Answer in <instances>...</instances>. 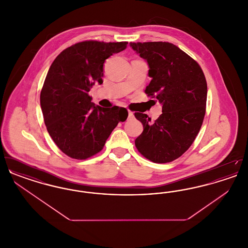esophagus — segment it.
I'll return each instance as SVG.
<instances>
[{
  "mask_svg": "<svg viewBox=\"0 0 248 248\" xmlns=\"http://www.w3.org/2000/svg\"><path fill=\"white\" fill-rule=\"evenodd\" d=\"M133 118H134V112L131 111V110H128V119Z\"/></svg>",
  "mask_w": 248,
  "mask_h": 248,
  "instance_id": "esophagus-1",
  "label": "esophagus"
}]
</instances>
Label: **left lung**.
Returning a JSON list of instances; mask_svg holds the SVG:
<instances>
[{"instance_id": "1", "label": "left lung", "mask_w": 248, "mask_h": 248, "mask_svg": "<svg viewBox=\"0 0 248 248\" xmlns=\"http://www.w3.org/2000/svg\"><path fill=\"white\" fill-rule=\"evenodd\" d=\"M147 60L152 77L145 93L156 97L163 113L152 122L135 112L144 130L136 147L156 164L170 163L184 154L196 139L205 114L207 83L200 65L175 45L166 42L130 43Z\"/></svg>"}]
</instances>
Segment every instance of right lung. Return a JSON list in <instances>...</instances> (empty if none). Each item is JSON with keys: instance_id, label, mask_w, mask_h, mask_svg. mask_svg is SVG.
<instances>
[{"instance_id": "right-lung-1", "label": "right lung", "mask_w": 248, "mask_h": 248, "mask_svg": "<svg viewBox=\"0 0 248 248\" xmlns=\"http://www.w3.org/2000/svg\"><path fill=\"white\" fill-rule=\"evenodd\" d=\"M127 42L83 41L63 50L53 61L40 100L44 121L52 140L63 154L85 160L102 151L125 108H101L91 102L88 92L103 83V64L124 50Z\"/></svg>"}]
</instances>
